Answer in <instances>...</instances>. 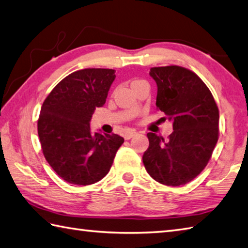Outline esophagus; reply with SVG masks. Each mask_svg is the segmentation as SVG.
Here are the masks:
<instances>
[{
    "label": "esophagus",
    "instance_id": "esophagus-1",
    "mask_svg": "<svg viewBox=\"0 0 248 248\" xmlns=\"http://www.w3.org/2000/svg\"><path fill=\"white\" fill-rule=\"evenodd\" d=\"M137 134H138V132L136 131V130H130V131H127L124 134V137L125 140H130L131 138L136 137Z\"/></svg>",
    "mask_w": 248,
    "mask_h": 248
}]
</instances>
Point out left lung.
<instances>
[{
	"label": "left lung",
	"instance_id": "obj_1",
	"mask_svg": "<svg viewBox=\"0 0 248 248\" xmlns=\"http://www.w3.org/2000/svg\"><path fill=\"white\" fill-rule=\"evenodd\" d=\"M157 108L172 121L173 132L165 141L147 133L143 164L151 177L165 186L186 184L206 167L218 141L219 110L202 79L179 66L154 67Z\"/></svg>",
	"mask_w": 248,
	"mask_h": 248
}]
</instances>
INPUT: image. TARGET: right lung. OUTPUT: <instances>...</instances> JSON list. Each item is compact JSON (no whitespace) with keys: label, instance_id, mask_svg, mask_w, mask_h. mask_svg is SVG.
Returning a JSON list of instances; mask_svg holds the SVG:
<instances>
[{"label":"right lung","instance_id":"1","mask_svg":"<svg viewBox=\"0 0 248 248\" xmlns=\"http://www.w3.org/2000/svg\"><path fill=\"white\" fill-rule=\"evenodd\" d=\"M114 69L88 68L62 79L44 101L38 134L44 157L66 182L90 186L100 181L112 165L124 138L92 132L90 121L105 104Z\"/></svg>","mask_w":248,"mask_h":248}]
</instances>
